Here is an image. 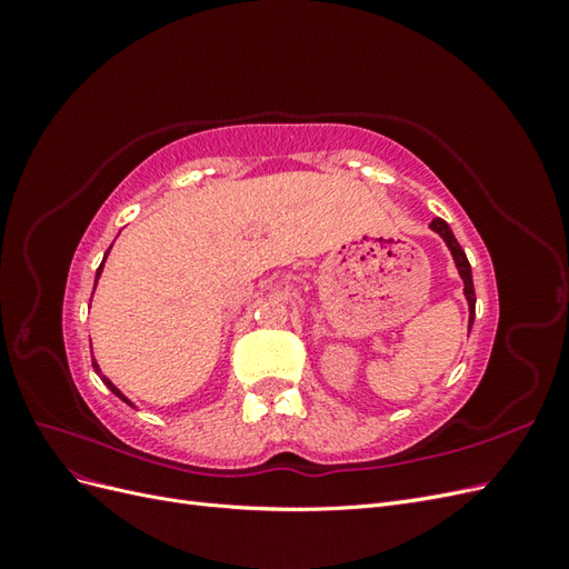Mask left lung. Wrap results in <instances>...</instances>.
Wrapping results in <instances>:
<instances>
[{
  "label": "left lung",
  "mask_w": 569,
  "mask_h": 569,
  "mask_svg": "<svg viewBox=\"0 0 569 569\" xmlns=\"http://www.w3.org/2000/svg\"><path fill=\"white\" fill-rule=\"evenodd\" d=\"M429 228H432L435 232H439V234L443 237L446 247H449L451 253H453V261H456L460 278H462V282H465V299H468V303H470V327H472V322H475V284H472V270H470L468 256H465L462 247L458 244V239H456V234L451 232L449 222L441 220V218H435L432 222H429Z\"/></svg>",
  "instance_id": "left-lung-1"
}]
</instances>
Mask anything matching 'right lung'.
Segmentation results:
<instances>
[{"label":"right lung","mask_w":569,"mask_h":569,"mask_svg":"<svg viewBox=\"0 0 569 569\" xmlns=\"http://www.w3.org/2000/svg\"><path fill=\"white\" fill-rule=\"evenodd\" d=\"M104 261H107V256H104ZM104 261H101V266L97 268V280H99V274H101V268H104ZM97 280H94V284H97ZM92 368H94V370H97V375L101 377V382H104V385H107V387H109V389H111V391H113V393L118 396V399H120V401H126V403H130V401L126 399V396H123V393H120V391H118V389L113 387V382H111V380H107V377L99 372V366H97V360H92ZM130 406H132V403H130Z\"/></svg>","instance_id":"right-lung-1"}]
</instances>
